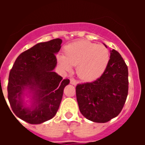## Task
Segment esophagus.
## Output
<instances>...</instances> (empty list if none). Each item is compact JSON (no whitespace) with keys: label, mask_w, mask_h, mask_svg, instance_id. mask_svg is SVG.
I'll list each match as a JSON object with an SVG mask.
<instances>
[{"label":"esophagus","mask_w":145,"mask_h":145,"mask_svg":"<svg viewBox=\"0 0 145 145\" xmlns=\"http://www.w3.org/2000/svg\"><path fill=\"white\" fill-rule=\"evenodd\" d=\"M70 84H71L72 85L76 86L77 84H78V81H77V80H75V79H74V78H70Z\"/></svg>","instance_id":"obj_1"}]
</instances>
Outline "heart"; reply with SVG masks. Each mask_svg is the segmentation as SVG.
<instances>
[{
    "mask_svg": "<svg viewBox=\"0 0 145 145\" xmlns=\"http://www.w3.org/2000/svg\"><path fill=\"white\" fill-rule=\"evenodd\" d=\"M110 60L107 48L87 40H78L65 47V56L57 57V63L66 72L77 67L78 76L85 81L98 79L105 70Z\"/></svg>",
    "mask_w": 145,
    "mask_h": 145,
    "instance_id": "b5f03b06",
    "label": "heart"
}]
</instances>
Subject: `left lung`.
<instances>
[{"label":"left lung","mask_w":145,"mask_h":145,"mask_svg":"<svg viewBox=\"0 0 145 145\" xmlns=\"http://www.w3.org/2000/svg\"><path fill=\"white\" fill-rule=\"evenodd\" d=\"M128 76L127 65L121 55L110 50L102 76L91 83L77 85V102L82 115L95 123H106L118 116L127 98Z\"/></svg>","instance_id":"8db88e82"}]
</instances>
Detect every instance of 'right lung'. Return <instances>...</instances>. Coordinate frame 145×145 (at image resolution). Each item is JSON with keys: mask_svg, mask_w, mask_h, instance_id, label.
Returning <instances> with one entry per match:
<instances>
[{"mask_svg": "<svg viewBox=\"0 0 145 145\" xmlns=\"http://www.w3.org/2000/svg\"><path fill=\"white\" fill-rule=\"evenodd\" d=\"M61 43L57 38L35 45L17 57L10 71V105L18 118L30 124L42 123L54 117L64 88L70 83L54 71L57 66L55 54L59 52ZM26 97L29 101H25Z\"/></svg>", "mask_w": 145, "mask_h": 145, "instance_id": "right-lung-1", "label": "right lung"}]
</instances>
